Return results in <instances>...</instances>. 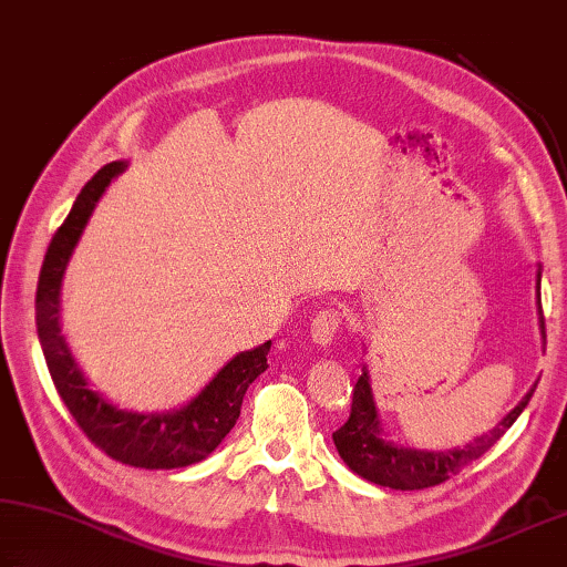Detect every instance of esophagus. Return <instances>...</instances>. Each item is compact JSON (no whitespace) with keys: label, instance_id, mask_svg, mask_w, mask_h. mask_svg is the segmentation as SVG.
<instances>
[{"label":"esophagus","instance_id":"1","mask_svg":"<svg viewBox=\"0 0 567 567\" xmlns=\"http://www.w3.org/2000/svg\"><path fill=\"white\" fill-rule=\"evenodd\" d=\"M341 313L333 309H321L319 313L313 316L311 321V339L313 343L319 346H331V341L336 339V333L341 329Z\"/></svg>","mask_w":567,"mask_h":567}]
</instances>
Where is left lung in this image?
I'll return each instance as SVG.
<instances>
[{
  "label": "left lung",
  "instance_id": "1",
  "mask_svg": "<svg viewBox=\"0 0 567 567\" xmlns=\"http://www.w3.org/2000/svg\"><path fill=\"white\" fill-rule=\"evenodd\" d=\"M538 313H540V336L545 343V319L540 309V271H538ZM535 385L523 395V401L515 405V409L505 415V419L495 425L491 433L478 435V439L465 445V449L433 453V451L405 449V445L391 443L385 439L381 429L379 409H375L373 403L369 369L363 365L361 379L355 381V389H353L349 421L333 433L336 451H339L343 463L349 465L355 475H361V478L371 481L375 485H383V488H393V491L433 488V485H441L449 478H453V475H458L465 465L473 463L475 458H481L491 445L501 441V435L511 429L515 419H518L525 405H528V401L533 399Z\"/></svg>",
  "mask_w": 567,
  "mask_h": 567
}]
</instances>
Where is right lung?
<instances>
[{"mask_svg":"<svg viewBox=\"0 0 567 567\" xmlns=\"http://www.w3.org/2000/svg\"><path fill=\"white\" fill-rule=\"evenodd\" d=\"M124 168L126 162H112L99 168L76 196L64 224L56 228L47 248L42 271H39L37 333L56 391L86 439L118 463L146 471H172L204 461L234 429L246 389L268 369L266 355L271 341L234 355L196 399L176 411L134 413L118 409L102 393L89 389L59 326V293H62L66 264L89 216L112 178Z\"/></svg>","mask_w":567,"mask_h":567,"instance_id":"right-lung-1","label":"right lung"}]
</instances>
